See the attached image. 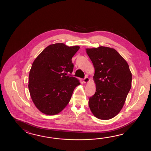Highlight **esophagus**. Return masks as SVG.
<instances>
[{"instance_id": "esophagus-1", "label": "esophagus", "mask_w": 151, "mask_h": 151, "mask_svg": "<svg viewBox=\"0 0 151 151\" xmlns=\"http://www.w3.org/2000/svg\"><path fill=\"white\" fill-rule=\"evenodd\" d=\"M89 81H90V79L88 78V77H85L84 79H83V82L84 83H87Z\"/></svg>"}]
</instances>
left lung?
Returning <instances> with one entry per match:
<instances>
[{"label":"left lung","mask_w":151,"mask_h":151,"mask_svg":"<svg viewBox=\"0 0 151 151\" xmlns=\"http://www.w3.org/2000/svg\"><path fill=\"white\" fill-rule=\"evenodd\" d=\"M86 53L95 68L96 84V93L89 99L90 109L98 119H112L122 109L131 87L129 66L114 48H87Z\"/></svg>","instance_id":"1"}]
</instances>
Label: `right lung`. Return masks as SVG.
<instances>
[{
	"label": "right lung",
	"mask_w": 151,
	"mask_h": 151,
	"mask_svg": "<svg viewBox=\"0 0 151 151\" xmlns=\"http://www.w3.org/2000/svg\"><path fill=\"white\" fill-rule=\"evenodd\" d=\"M79 46L63 43L49 45L36 58L29 71V92L37 108L47 115L60 112L68 105L75 87L80 84L72 73V58Z\"/></svg>",
	"instance_id": "1"
}]
</instances>
